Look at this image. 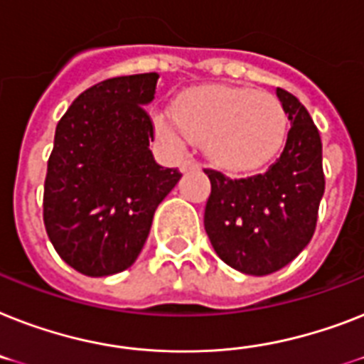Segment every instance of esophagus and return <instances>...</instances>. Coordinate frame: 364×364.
Segmentation results:
<instances>
[{
  "mask_svg": "<svg viewBox=\"0 0 364 364\" xmlns=\"http://www.w3.org/2000/svg\"><path fill=\"white\" fill-rule=\"evenodd\" d=\"M198 168H200V164H198L194 159H185V161L179 164V170H181V172H191V170H198Z\"/></svg>",
  "mask_w": 364,
  "mask_h": 364,
  "instance_id": "esophagus-1",
  "label": "esophagus"
}]
</instances>
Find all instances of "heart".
<instances>
[{"label": "heart", "mask_w": 364, "mask_h": 364, "mask_svg": "<svg viewBox=\"0 0 364 364\" xmlns=\"http://www.w3.org/2000/svg\"><path fill=\"white\" fill-rule=\"evenodd\" d=\"M286 131L288 117L277 97L218 84L183 91L173 102V114L155 115L162 144L181 151L187 141H203L209 161L233 173L267 164Z\"/></svg>", "instance_id": "b5f03b06"}]
</instances>
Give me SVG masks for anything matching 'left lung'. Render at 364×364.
<instances>
[{
	"mask_svg": "<svg viewBox=\"0 0 364 364\" xmlns=\"http://www.w3.org/2000/svg\"><path fill=\"white\" fill-rule=\"evenodd\" d=\"M277 97L289 119L282 155L267 172L228 179L205 170L211 196L203 226L224 264L252 277L288 265L314 235L318 208L326 191L321 140L306 108L288 91Z\"/></svg>",
	"mask_w": 364,
	"mask_h": 364,
	"instance_id": "obj_1",
	"label": "left lung"
}]
</instances>
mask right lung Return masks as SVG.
Returning <instances> with one entry per match:
<instances>
[{
	"label": "right lung",
	"instance_id": "obj_1",
	"mask_svg": "<svg viewBox=\"0 0 364 364\" xmlns=\"http://www.w3.org/2000/svg\"><path fill=\"white\" fill-rule=\"evenodd\" d=\"M159 75L117 76L80 93L55 127L44 226L65 264L87 277L131 267L181 173L156 164L146 106Z\"/></svg>",
	"mask_w": 364,
	"mask_h": 364
}]
</instances>
